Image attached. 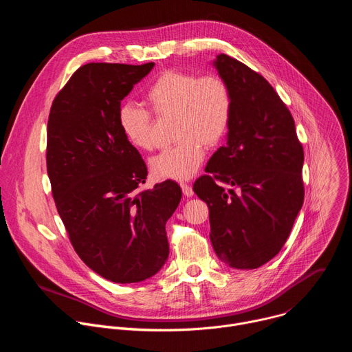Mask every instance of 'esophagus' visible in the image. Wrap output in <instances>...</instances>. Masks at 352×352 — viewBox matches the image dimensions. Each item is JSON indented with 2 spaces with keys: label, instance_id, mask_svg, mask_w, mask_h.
<instances>
[{
  "label": "esophagus",
  "instance_id": "34e87169",
  "mask_svg": "<svg viewBox=\"0 0 352 352\" xmlns=\"http://www.w3.org/2000/svg\"><path fill=\"white\" fill-rule=\"evenodd\" d=\"M181 188H182V193H184L186 197L193 196V189H192L190 185H188V184H181Z\"/></svg>",
  "mask_w": 352,
  "mask_h": 352
}]
</instances>
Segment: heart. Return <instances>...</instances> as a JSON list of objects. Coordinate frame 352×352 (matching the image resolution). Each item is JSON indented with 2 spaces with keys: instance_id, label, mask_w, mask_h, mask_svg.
<instances>
[{
  "instance_id": "1",
  "label": "heart",
  "mask_w": 352,
  "mask_h": 352,
  "mask_svg": "<svg viewBox=\"0 0 352 352\" xmlns=\"http://www.w3.org/2000/svg\"><path fill=\"white\" fill-rule=\"evenodd\" d=\"M144 102L157 120H174V139L178 142L152 159V175L189 179L204 162L205 147H216L228 132L232 100L227 82L217 74L199 76L189 71H166L150 85ZM118 125L133 147L146 152L155 148V121L146 110L124 106Z\"/></svg>"
}]
</instances>
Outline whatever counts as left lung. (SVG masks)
Instances as JSON below:
<instances>
[{
	"instance_id": "8db88e82",
	"label": "left lung",
	"mask_w": 352,
	"mask_h": 352,
	"mask_svg": "<svg viewBox=\"0 0 352 352\" xmlns=\"http://www.w3.org/2000/svg\"><path fill=\"white\" fill-rule=\"evenodd\" d=\"M213 65L230 87L232 114L226 144L193 192L209 206L216 255L234 269H256L280 252L302 208L304 148L289 110L261 74L227 54Z\"/></svg>"
}]
</instances>
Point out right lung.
Wrapping results in <instances>:
<instances>
[{
	"instance_id": "1",
	"label": "right lung",
	"mask_w": 352,
	"mask_h": 352,
	"mask_svg": "<svg viewBox=\"0 0 352 352\" xmlns=\"http://www.w3.org/2000/svg\"><path fill=\"white\" fill-rule=\"evenodd\" d=\"M153 67L82 65L56 96L47 124V174L69 241L86 266L120 284L163 267L166 223L182 196L174 181L138 190L147 168L118 125L124 97Z\"/></svg>"
}]
</instances>
